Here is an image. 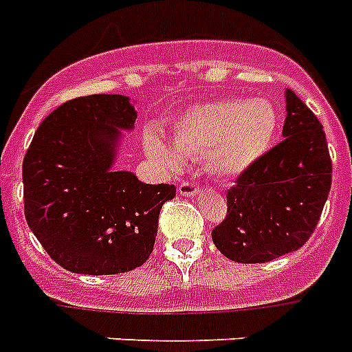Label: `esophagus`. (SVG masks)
<instances>
[{"label":"esophagus","instance_id":"obj_1","mask_svg":"<svg viewBox=\"0 0 352 352\" xmlns=\"http://www.w3.org/2000/svg\"><path fill=\"white\" fill-rule=\"evenodd\" d=\"M178 192L182 196H196L199 192V187L196 184H192V182H182L178 185Z\"/></svg>","mask_w":352,"mask_h":352}]
</instances>
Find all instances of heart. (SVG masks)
Listing matches in <instances>:
<instances>
[{
	"instance_id": "heart-1",
	"label": "heart",
	"mask_w": 352,
	"mask_h": 352,
	"mask_svg": "<svg viewBox=\"0 0 352 352\" xmlns=\"http://www.w3.org/2000/svg\"><path fill=\"white\" fill-rule=\"evenodd\" d=\"M278 111L267 100H223L196 105L173 129L174 147L154 132L145 136V148L156 162L176 167L182 156L205 158L220 178L245 173L265 154L278 131Z\"/></svg>"
}]
</instances>
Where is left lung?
<instances>
[{"instance_id":"8db88e82","label":"left lung","mask_w":352,"mask_h":352,"mask_svg":"<svg viewBox=\"0 0 352 352\" xmlns=\"http://www.w3.org/2000/svg\"><path fill=\"white\" fill-rule=\"evenodd\" d=\"M283 140L227 190V214L212 229L218 251L238 263H267L298 251L318 225L333 179L322 123L285 92Z\"/></svg>"}]
</instances>
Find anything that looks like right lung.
<instances>
[{"instance_id":"add662e5","label":"right lung","mask_w":352,"mask_h":352,"mask_svg":"<svg viewBox=\"0 0 352 352\" xmlns=\"http://www.w3.org/2000/svg\"><path fill=\"white\" fill-rule=\"evenodd\" d=\"M127 96L65 101L45 118L23 160L25 218L47 254L78 274H118L143 265L154 249L168 184H142L114 170L120 129H132Z\"/></svg>"}]
</instances>
